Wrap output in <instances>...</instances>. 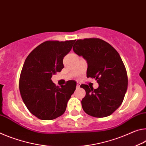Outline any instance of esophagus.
Returning a JSON list of instances; mask_svg holds the SVG:
<instances>
[{
    "instance_id": "34e87169",
    "label": "esophagus",
    "mask_w": 146,
    "mask_h": 146,
    "mask_svg": "<svg viewBox=\"0 0 146 146\" xmlns=\"http://www.w3.org/2000/svg\"><path fill=\"white\" fill-rule=\"evenodd\" d=\"M80 83L79 82H76V87L78 89V88H80Z\"/></svg>"
}]
</instances>
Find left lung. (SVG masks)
<instances>
[{
  "label": "left lung",
  "mask_w": 146,
  "mask_h": 146,
  "mask_svg": "<svg viewBox=\"0 0 146 146\" xmlns=\"http://www.w3.org/2000/svg\"><path fill=\"white\" fill-rule=\"evenodd\" d=\"M73 50L87 61V77L95 78L99 84L96 89L81 85L86 92L82 101L83 111L96 118L111 115L122 104L127 89V71L120 55L98 38L78 39Z\"/></svg>",
  "instance_id": "obj_1"
}]
</instances>
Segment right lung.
<instances>
[{"instance_id":"obj_1","label":"right lung","mask_w":146,"mask_h":146,"mask_svg":"<svg viewBox=\"0 0 146 146\" xmlns=\"http://www.w3.org/2000/svg\"><path fill=\"white\" fill-rule=\"evenodd\" d=\"M76 40H47L32 50L26 59L19 79V90L29 111L40 120H51L61 116L76 90L70 80L59 87L52 75L64 68L63 60Z\"/></svg>"}]
</instances>
